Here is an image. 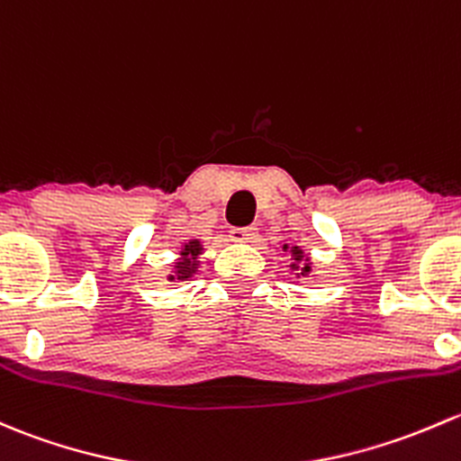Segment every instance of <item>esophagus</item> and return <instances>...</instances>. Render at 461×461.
<instances>
[{"label": "esophagus", "mask_w": 461, "mask_h": 461, "mask_svg": "<svg viewBox=\"0 0 461 461\" xmlns=\"http://www.w3.org/2000/svg\"><path fill=\"white\" fill-rule=\"evenodd\" d=\"M256 236H258V230L256 227H234L230 231V239L234 243H254Z\"/></svg>", "instance_id": "1"}]
</instances>
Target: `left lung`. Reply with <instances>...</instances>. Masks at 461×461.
Returning <instances> with one entry per match:
<instances>
[{
  "mask_svg": "<svg viewBox=\"0 0 461 461\" xmlns=\"http://www.w3.org/2000/svg\"><path fill=\"white\" fill-rule=\"evenodd\" d=\"M283 249L287 251L289 245H285ZM292 260H294L292 269L300 271L298 276H307L309 271H312V260H309V256H304V251L300 249V247H292Z\"/></svg>",
  "mask_w": 461,
  "mask_h": 461,
  "instance_id": "left-lung-1",
  "label": "left lung"
}]
</instances>
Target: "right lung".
I'll return each instance as SVG.
<instances>
[{"label": "right lung", "mask_w": 461, "mask_h": 461, "mask_svg": "<svg viewBox=\"0 0 461 461\" xmlns=\"http://www.w3.org/2000/svg\"><path fill=\"white\" fill-rule=\"evenodd\" d=\"M203 254V245H201V240H190V243H185L183 245V249H181V258H176V263H174V271L172 274L167 276V280H187V278H192L194 274H196L198 271V256Z\"/></svg>", "instance_id": "obj_1"}]
</instances>
